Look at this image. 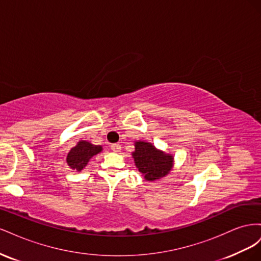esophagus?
Instances as JSON below:
<instances>
[{
    "instance_id": "34e87169",
    "label": "esophagus",
    "mask_w": 261,
    "mask_h": 261,
    "mask_svg": "<svg viewBox=\"0 0 261 261\" xmlns=\"http://www.w3.org/2000/svg\"><path fill=\"white\" fill-rule=\"evenodd\" d=\"M111 149H112V151H114V152H118L121 150V145L120 144H113L112 146H111Z\"/></svg>"
}]
</instances>
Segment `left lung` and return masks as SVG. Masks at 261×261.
I'll use <instances>...</instances> for the list:
<instances>
[{"mask_svg":"<svg viewBox=\"0 0 261 261\" xmlns=\"http://www.w3.org/2000/svg\"><path fill=\"white\" fill-rule=\"evenodd\" d=\"M135 151L132 152L136 168L146 180L152 181L167 176L174 165V156L158 149L145 140H136Z\"/></svg>","mask_w":261,"mask_h":261,"instance_id":"obj_1","label":"left lung"}]
</instances>
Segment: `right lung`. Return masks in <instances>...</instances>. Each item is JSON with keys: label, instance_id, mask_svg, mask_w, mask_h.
<instances>
[{"label": "right lung", "instance_id": "1", "mask_svg": "<svg viewBox=\"0 0 261 261\" xmlns=\"http://www.w3.org/2000/svg\"><path fill=\"white\" fill-rule=\"evenodd\" d=\"M101 151L102 146L92 145L86 140H80L75 147L69 150L66 156V163L72 170L81 172L87 167L91 158Z\"/></svg>", "mask_w": 261, "mask_h": 261}]
</instances>
